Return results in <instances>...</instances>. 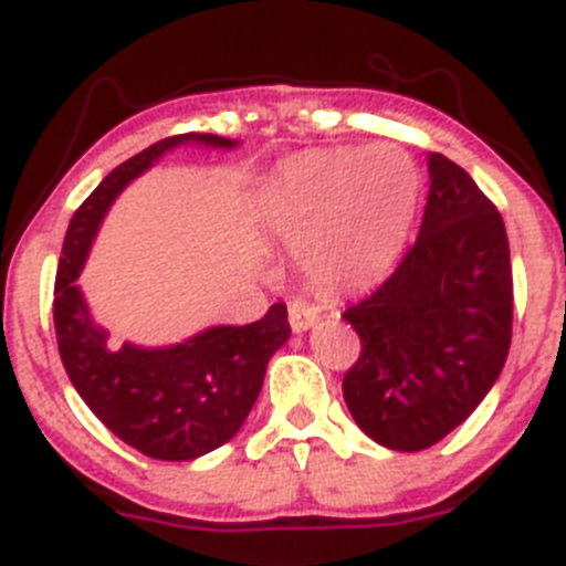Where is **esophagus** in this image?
<instances>
[{"mask_svg": "<svg viewBox=\"0 0 566 566\" xmlns=\"http://www.w3.org/2000/svg\"><path fill=\"white\" fill-rule=\"evenodd\" d=\"M319 319V312L315 306H310L306 301L295 298L293 304H290V328L295 331V334H304V331L315 328Z\"/></svg>", "mask_w": 566, "mask_h": 566, "instance_id": "1", "label": "esophagus"}]
</instances>
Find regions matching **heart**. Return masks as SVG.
Returning <instances> with one entry per match:
<instances>
[{
    "mask_svg": "<svg viewBox=\"0 0 566 566\" xmlns=\"http://www.w3.org/2000/svg\"><path fill=\"white\" fill-rule=\"evenodd\" d=\"M419 169L394 145L334 147L295 156L265 182L262 227L298 249L312 282L358 290L384 276L408 241Z\"/></svg>",
    "mask_w": 566,
    "mask_h": 566,
    "instance_id": "heart-1",
    "label": "heart"
}]
</instances>
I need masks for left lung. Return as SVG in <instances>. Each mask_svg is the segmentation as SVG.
Returning <instances> with one entry per match:
<instances>
[{
  "mask_svg": "<svg viewBox=\"0 0 566 566\" xmlns=\"http://www.w3.org/2000/svg\"><path fill=\"white\" fill-rule=\"evenodd\" d=\"M430 193L413 249L345 312L361 356L342 394L375 443L421 452L488 397L512 342L510 241L465 169L427 156Z\"/></svg>",
  "mask_w": 566,
  "mask_h": 566,
  "instance_id": "left-lung-1",
  "label": "left lung"
}]
</instances>
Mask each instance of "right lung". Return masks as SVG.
<instances>
[{"label": "right lung", "instance_id": "1", "mask_svg": "<svg viewBox=\"0 0 566 566\" xmlns=\"http://www.w3.org/2000/svg\"><path fill=\"white\" fill-rule=\"evenodd\" d=\"M182 145L235 150L241 142L182 134L156 142L112 169L73 213L54 290L56 345L73 389L128 447L153 460H197L224 447L260 397L268 361L290 339L287 306L249 325H210L175 345H108L76 279L114 199Z\"/></svg>", "mask_w": 566, "mask_h": 566}]
</instances>
